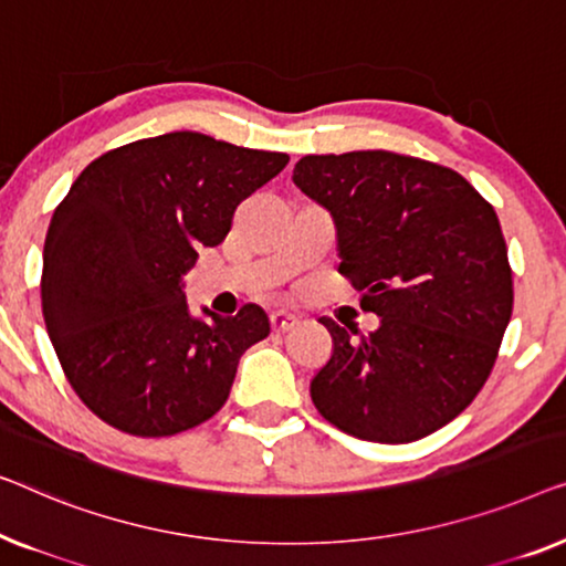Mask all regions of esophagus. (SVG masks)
<instances>
[{
  "instance_id": "34e87169",
  "label": "esophagus",
  "mask_w": 566,
  "mask_h": 566,
  "mask_svg": "<svg viewBox=\"0 0 566 566\" xmlns=\"http://www.w3.org/2000/svg\"><path fill=\"white\" fill-rule=\"evenodd\" d=\"M269 323H272V331L286 333V331H292L300 321L290 313H272V315H269Z\"/></svg>"
}]
</instances>
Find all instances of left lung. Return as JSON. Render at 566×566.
<instances>
[{
  "label": "left lung",
  "mask_w": 566,
  "mask_h": 566,
  "mask_svg": "<svg viewBox=\"0 0 566 566\" xmlns=\"http://www.w3.org/2000/svg\"><path fill=\"white\" fill-rule=\"evenodd\" d=\"M292 179L331 210L338 272L381 317L359 338L321 317L333 356L310 385L317 412L377 443L439 431L484 387L513 315L495 207L453 169L392 150L305 156Z\"/></svg>",
  "instance_id": "1"
}]
</instances>
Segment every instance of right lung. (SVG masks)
<instances>
[{
	"label": "right lung",
	"instance_id": "1",
	"mask_svg": "<svg viewBox=\"0 0 566 566\" xmlns=\"http://www.w3.org/2000/svg\"><path fill=\"white\" fill-rule=\"evenodd\" d=\"M290 156L177 130L113 148L55 207L43 249L48 336L69 385L117 431L158 439L226 405L264 310L189 315L181 274Z\"/></svg>",
	"mask_w": 566,
	"mask_h": 566
}]
</instances>
